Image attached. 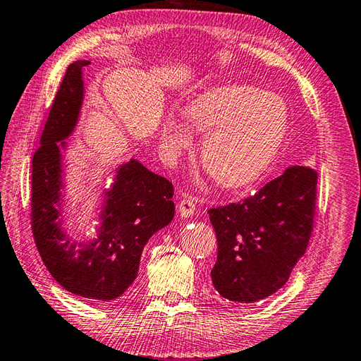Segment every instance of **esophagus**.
<instances>
[{
  "mask_svg": "<svg viewBox=\"0 0 361 361\" xmlns=\"http://www.w3.org/2000/svg\"><path fill=\"white\" fill-rule=\"evenodd\" d=\"M197 208V198L192 195H185L178 202V212L183 217H190L195 212Z\"/></svg>",
  "mask_w": 361,
  "mask_h": 361,
  "instance_id": "esophagus-1",
  "label": "esophagus"
}]
</instances>
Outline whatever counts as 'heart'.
Here are the masks:
<instances>
[{
    "label": "heart",
    "mask_w": 361,
    "mask_h": 361,
    "mask_svg": "<svg viewBox=\"0 0 361 361\" xmlns=\"http://www.w3.org/2000/svg\"><path fill=\"white\" fill-rule=\"evenodd\" d=\"M186 118L206 133L202 158L212 180L239 188L257 180L278 157L288 132L286 102L250 85H217L195 94ZM192 144V130L180 116H167L161 127V147L173 159Z\"/></svg>",
    "instance_id": "b5f03b06"
}]
</instances>
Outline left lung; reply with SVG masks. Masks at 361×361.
Returning <instances> with one entry per match:
<instances>
[{
	"instance_id": "left-lung-1",
	"label": "left lung",
	"mask_w": 361,
	"mask_h": 361,
	"mask_svg": "<svg viewBox=\"0 0 361 361\" xmlns=\"http://www.w3.org/2000/svg\"><path fill=\"white\" fill-rule=\"evenodd\" d=\"M318 172L291 166L242 202L211 208L217 262L211 279L235 302L276 293L307 250L317 209Z\"/></svg>"
}]
</instances>
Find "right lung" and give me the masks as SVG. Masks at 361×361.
Masks as SVG:
<instances>
[{"label": "right lung", "instance_id": "right-lung-1", "mask_svg": "<svg viewBox=\"0 0 361 361\" xmlns=\"http://www.w3.org/2000/svg\"><path fill=\"white\" fill-rule=\"evenodd\" d=\"M87 60L71 63L63 75L32 157L30 226L37 250L48 271L71 293L99 301L121 296L136 279L144 245L173 219V186L136 159L122 166L106 192L102 226L97 240L74 243L62 231L63 140L78 122L83 99L82 68ZM59 140L63 142L58 144Z\"/></svg>", "mask_w": 361, "mask_h": 361}]
</instances>
